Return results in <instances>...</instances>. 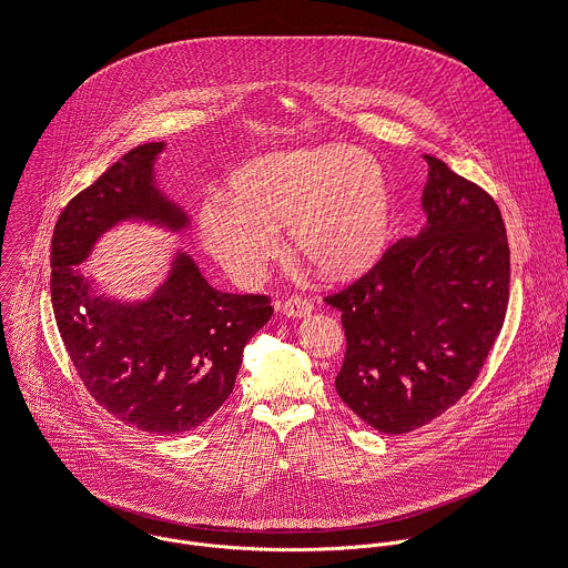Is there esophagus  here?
<instances>
[{
    "label": "esophagus",
    "instance_id": "obj_1",
    "mask_svg": "<svg viewBox=\"0 0 568 568\" xmlns=\"http://www.w3.org/2000/svg\"><path fill=\"white\" fill-rule=\"evenodd\" d=\"M312 310H314V305H312L307 298H303V296H292V298H287V301L281 305V312H283L285 316H290V318H303V316H307Z\"/></svg>",
    "mask_w": 568,
    "mask_h": 568
}]
</instances>
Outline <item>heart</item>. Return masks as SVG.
<instances>
[{
  "mask_svg": "<svg viewBox=\"0 0 568 568\" xmlns=\"http://www.w3.org/2000/svg\"><path fill=\"white\" fill-rule=\"evenodd\" d=\"M287 225L292 252L327 278L367 270L389 236V190L381 165L349 145L258 154L227 181V199L201 207L205 250L234 276H256Z\"/></svg>",
  "mask_w": 568,
  "mask_h": 568,
  "instance_id": "b5f03b06",
  "label": "heart"
}]
</instances>
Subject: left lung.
<instances>
[{
	"instance_id": "obj_1",
	"label": "left lung",
	"mask_w": 568,
	"mask_h": 568,
	"mask_svg": "<svg viewBox=\"0 0 568 568\" xmlns=\"http://www.w3.org/2000/svg\"><path fill=\"white\" fill-rule=\"evenodd\" d=\"M425 227L325 298L341 310L343 403L383 434L414 432L478 378L507 314L509 243L496 201L425 154Z\"/></svg>"
}]
</instances>
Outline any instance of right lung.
I'll return each instance as SVG.
<instances>
[{"instance_id":"right-lung-1","label":"right lung","mask_w":568,"mask_h":568,"mask_svg":"<svg viewBox=\"0 0 568 568\" xmlns=\"http://www.w3.org/2000/svg\"><path fill=\"white\" fill-rule=\"evenodd\" d=\"M163 148V141L132 148L61 210L50 243V301L88 394L130 427L181 436L232 394L243 347L274 310L263 294L214 290L181 250L150 298L121 303L94 294L77 265L110 227L190 225L185 210L156 187L154 161Z\"/></svg>"}]
</instances>
